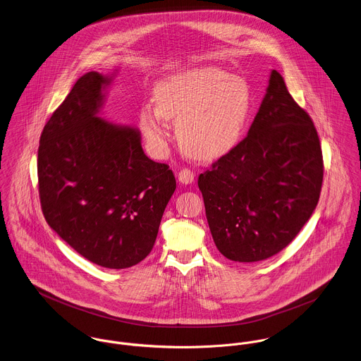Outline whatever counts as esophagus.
Masks as SVG:
<instances>
[{
  "label": "esophagus",
  "mask_w": 361,
  "mask_h": 361,
  "mask_svg": "<svg viewBox=\"0 0 361 361\" xmlns=\"http://www.w3.org/2000/svg\"><path fill=\"white\" fill-rule=\"evenodd\" d=\"M178 179L183 185H190L195 180V173L190 169H180L178 173Z\"/></svg>",
  "instance_id": "1"
}]
</instances>
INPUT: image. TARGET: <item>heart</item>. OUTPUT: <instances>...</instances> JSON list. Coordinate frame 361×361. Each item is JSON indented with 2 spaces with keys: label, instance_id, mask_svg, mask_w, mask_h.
Here are the masks:
<instances>
[{
  "label": "heart",
  "instance_id": "obj_1",
  "mask_svg": "<svg viewBox=\"0 0 361 361\" xmlns=\"http://www.w3.org/2000/svg\"><path fill=\"white\" fill-rule=\"evenodd\" d=\"M157 104L140 111L142 130L157 153L169 140V121L176 122L180 147L199 159L229 154L243 139L255 105L250 85L215 66H199L165 78Z\"/></svg>",
  "mask_w": 361,
  "mask_h": 361
}]
</instances>
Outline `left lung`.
Listing matches in <instances>:
<instances>
[{"mask_svg":"<svg viewBox=\"0 0 361 361\" xmlns=\"http://www.w3.org/2000/svg\"><path fill=\"white\" fill-rule=\"evenodd\" d=\"M322 176L314 123L271 71L247 136L199 176L216 249L238 262L279 253L315 209Z\"/></svg>","mask_w":361,"mask_h":361,"instance_id":"left-lung-1","label":"left lung"}]
</instances>
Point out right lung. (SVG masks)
<instances>
[{
  "label": "right lung",
  "instance_id": "add662e5",
  "mask_svg": "<svg viewBox=\"0 0 361 361\" xmlns=\"http://www.w3.org/2000/svg\"><path fill=\"white\" fill-rule=\"evenodd\" d=\"M114 78L78 79L43 129L37 173L52 231L82 257L123 269L150 255L176 182L145 154L137 128L102 118Z\"/></svg>",
  "mask_w": 361,
  "mask_h": 361
}]
</instances>
